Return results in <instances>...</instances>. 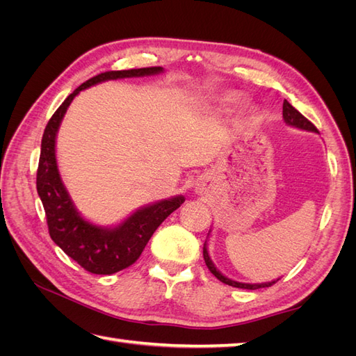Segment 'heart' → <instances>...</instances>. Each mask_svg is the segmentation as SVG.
Segmentation results:
<instances>
[{
	"label": "heart",
	"mask_w": 356,
	"mask_h": 356,
	"mask_svg": "<svg viewBox=\"0 0 356 356\" xmlns=\"http://www.w3.org/2000/svg\"><path fill=\"white\" fill-rule=\"evenodd\" d=\"M227 101H236V95H229Z\"/></svg>",
	"instance_id": "b5f03b06"
}]
</instances>
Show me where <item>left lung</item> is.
Masks as SVG:
<instances>
[{
    "mask_svg": "<svg viewBox=\"0 0 356 356\" xmlns=\"http://www.w3.org/2000/svg\"><path fill=\"white\" fill-rule=\"evenodd\" d=\"M282 115H284V120L286 124L289 126H294V127H298V129H303V131H309V132H316L318 134V129L315 127L314 123H310L307 118L298 113L293 105H291L286 99L284 101V106H282ZM203 258H204V263H207L209 272L218 279V281H221L222 284L225 285H230V286H234V288H243V289H258V288H266V286H272L273 284H276L279 279H276V281H272V282H266V284H242V282H236V281H232V279L225 277L224 275H221L217 267L213 266V263L211 261L209 258V254H208V248H207V242H204L203 245Z\"/></svg>",
    "mask_w": 356,
    "mask_h": 356,
    "instance_id": "left-lung-1",
    "label": "left lung"
}]
</instances>
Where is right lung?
Listing matches in <instances>:
<instances>
[{
  "mask_svg": "<svg viewBox=\"0 0 356 356\" xmlns=\"http://www.w3.org/2000/svg\"><path fill=\"white\" fill-rule=\"evenodd\" d=\"M163 71L161 67L106 71L95 75L75 89L49 120L41 139V153L37 169V191L44 207L51 241L95 275H113L132 266L143 254L145 245L159 225L184 203V196H175L144 207L114 229L98 227L86 221L75 209L63 186L56 163V134L70 104L81 90L98 83L117 79L144 77Z\"/></svg>",
  "mask_w": 356,
  "mask_h": 356,
  "instance_id": "obj_1",
  "label": "right lung"
}]
</instances>
